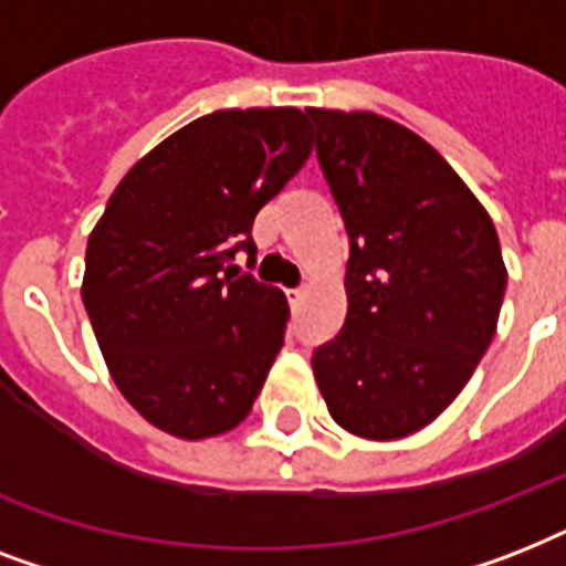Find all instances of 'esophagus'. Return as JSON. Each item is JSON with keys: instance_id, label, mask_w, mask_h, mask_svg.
Instances as JSON below:
<instances>
[{"instance_id": "1", "label": "esophagus", "mask_w": 566, "mask_h": 566, "mask_svg": "<svg viewBox=\"0 0 566 566\" xmlns=\"http://www.w3.org/2000/svg\"><path fill=\"white\" fill-rule=\"evenodd\" d=\"M305 293H308V287H305V284H300V287H291V291H287V300H291L293 308H296V305L305 300Z\"/></svg>"}]
</instances>
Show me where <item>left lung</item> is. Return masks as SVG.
<instances>
[{"label": "left lung", "mask_w": 566, "mask_h": 566, "mask_svg": "<svg viewBox=\"0 0 566 566\" xmlns=\"http://www.w3.org/2000/svg\"><path fill=\"white\" fill-rule=\"evenodd\" d=\"M346 234V319L314 349L337 426L396 440L447 411L496 332L509 273L493 220L411 128L370 111H305Z\"/></svg>", "instance_id": "8db88e82"}]
</instances>
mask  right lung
<instances>
[{
    "label": "right lung",
    "instance_id": "right-lung-1",
    "mask_svg": "<svg viewBox=\"0 0 566 566\" xmlns=\"http://www.w3.org/2000/svg\"><path fill=\"white\" fill-rule=\"evenodd\" d=\"M296 108L193 119L126 172L84 255L82 300L119 394L158 429H234L266 381L291 317L255 264L252 222L308 161Z\"/></svg>",
    "mask_w": 566,
    "mask_h": 566
}]
</instances>
